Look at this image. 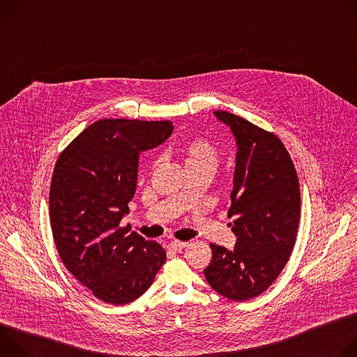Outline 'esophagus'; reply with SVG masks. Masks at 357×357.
<instances>
[{
  "label": "esophagus",
  "mask_w": 357,
  "mask_h": 357,
  "mask_svg": "<svg viewBox=\"0 0 357 357\" xmlns=\"http://www.w3.org/2000/svg\"><path fill=\"white\" fill-rule=\"evenodd\" d=\"M186 245H188L186 241H179V240H174V241H171V244H169V247H171L174 251H181V250H183Z\"/></svg>",
  "instance_id": "obj_1"
}]
</instances>
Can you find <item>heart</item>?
<instances>
[{"mask_svg":"<svg viewBox=\"0 0 357 357\" xmlns=\"http://www.w3.org/2000/svg\"><path fill=\"white\" fill-rule=\"evenodd\" d=\"M179 155L188 171L197 168L215 169L219 162L218 148L206 138H190L178 146Z\"/></svg>","mask_w":357,"mask_h":357,"instance_id":"b5f03b06","label":"heart"}]
</instances>
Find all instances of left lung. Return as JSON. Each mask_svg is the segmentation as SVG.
<instances>
[{
	"label": "left lung",
	"instance_id": "8db88e82",
	"mask_svg": "<svg viewBox=\"0 0 357 357\" xmlns=\"http://www.w3.org/2000/svg\"><path fill=\"white\" fill-rule=\"evenodd\" d=\"M215 116L237 142L229 209L237 241L233 250L211 244L213 256L205 277L220 295L247 301L263 294L291 257L301 213L299 182L275 134L227 112Z\"/></svg>",
	"mask_w": 357,
	"mask_h": 357
}]
</instances>
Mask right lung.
<instances>
[{
  "label": "right lung",
  "instance_id": "right-lung-1",
  "mask_svg": "<svg viewBox=\"0 0 357 357\" xmlns=\"http://www.w3.org/2000/svg\"><path fill=\"white\" fill-rule=\"evenodd\" d=\"M171 121L105 119L59 155L49 190V219L69 273L103 302L139 298L167 260L165 250L121 219L137 189L139 152L162 144Z\"/></svg>",
  "mask_w": 357,
  "mask_h": 357
}]
</instances>
